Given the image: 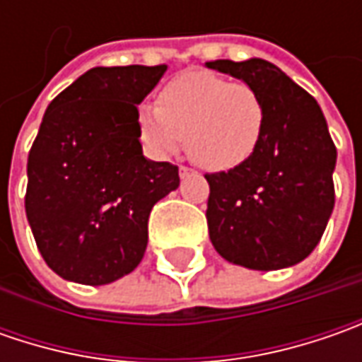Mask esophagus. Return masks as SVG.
Segmentation results:
<instances>
[{"label": "esophagus", "instance_id": "obj_1", "mask_svg": "<svg viewBox=\"0 0 362 362\" xmlns=\"http://www.w3.org/2000/svg\"><path fill=\"white\" fill-rule=\"evenodd\" d=\"M189 175H193V169H189V167H185V165H181V167H179V177H181V179H185V177H189Z\"/></svg>", "mask_w": 362, "mask_h": 362}]
</instances>
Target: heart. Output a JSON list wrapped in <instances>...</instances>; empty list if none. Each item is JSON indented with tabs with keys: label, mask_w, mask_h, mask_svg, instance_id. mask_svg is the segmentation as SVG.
<instances>
[{
	"label": "heart",
	"mask_w": 362,
	"mask_h": 362,
	"mask_svg": "<svg viewBox=\"0 0 362 362\" xmlns=\"http://www.w3.org/2000/svg\"><path fill=\"white\" fill-rule=\"evenodd\" d=\"M136 127L146 151L157 157H173L185 139L195 165L230 171L256 153L266 105L254 86L197 70L173 78L157 106H141Z\"/></svg>",
	"instance_id": "1"
}]
</instances>
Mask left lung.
<instances>
[{
    "instance_id": "left-lung-1",
    "label": "left lung",
    "mask_w": 362,
    "mask_h": 362,
    "mask_svg": "<svg viewBox=\"0 0 362 362\" xmlns=\"http://www.w3.org/2000/svg\"><path fill=\"white\" fill-rule=\"evenodd\" d=\"M207 68L254 86L266 105L256 153L205 175L207 228L217 254L250 270H282L313 254L334 207L337 146L318 103L268 60H214Z\"/></svg>"
}]
</instances>
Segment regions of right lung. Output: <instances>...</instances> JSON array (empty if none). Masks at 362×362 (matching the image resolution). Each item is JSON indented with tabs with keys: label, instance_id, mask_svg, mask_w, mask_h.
Wrapping results in <instances>:
<instances>
[{
	"label": "right lung",
	"instance_id": "right-lung-1",
	"mask_svg": "<svg viewBox=\"0 0 362 362\" xmlns=\"http://www.w3.org/2000/svg\"><path fill=\"white\" fill-rule=\"evenodd\" d=\"M167 66L92 68L52 103L30 157L25 216L35 245L64 280L103 286L145 256L153 205L179 169L146 159L136 115Z\"/></svg>",
	"mask_w": 362,
	"mask_h": 362
}]
</instances>
